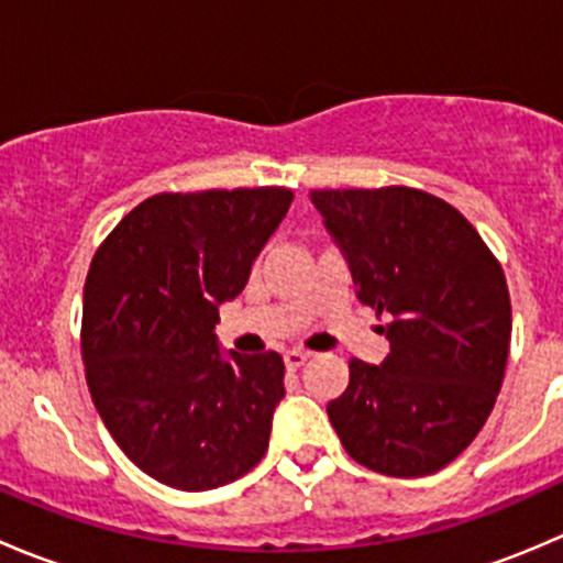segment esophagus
Listing matches in <instances>:
<instances>
[{
    "label": "esophagus",
    "mask_w": 563,
    "mask_h": 563,
    "mask_svg": "<svg viewBox=\"0 0 563 563\" xmlns=\"http://www.w3.org/2000/svg\"><path fill=\"white\" fill-rule=\"evenodd\" d=\"M308 356L310 354H305V351L294 349V351H286V354H283V362H286L288 371H299V367H302L305 362H308Z\"/></svg>",
    "instance_id": "obj_1"
}]
</instances>
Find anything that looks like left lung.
I'll use <instances>...</instances> for the list:
<instances>
[{
  "label": "left lung",
  "mask_w": 563,
  "mask_h": 563,
  "mask_svg": "<svg viewBox=\"0 0 563 563\" xmlns=\"http://www.w3.org/2000/svg\"><path fill=\"white\" fill-rule=\"evenodd\" d=\"M310 201L360 302L391 316L387 360L349 362L329 422L365 468L435 474L476 439L501 389L512 338L501 264L455 207L424 190H313Z\"/></svg>",
  "instance_id": "1"
}]
</instances>
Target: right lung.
<instances>
[{
  "instance_id": "add662e5",
  "label": "right lung",
  "mask_w": 563,
  "mask_h": 563,
  "mask_svg": "<svg viewBox=\"0 0 563 563\" xmlns=\"http://www.w3.org/2000/svg\"><path fill=\"white\" fill-rule=\"evenodd\" d=\"M291 201L286 187L161 192L95 253L81 318L89 391L119 450L163 485L214 490L269 446L280 354H223L214 323Z\"/></svg>"
}]
</instances>
